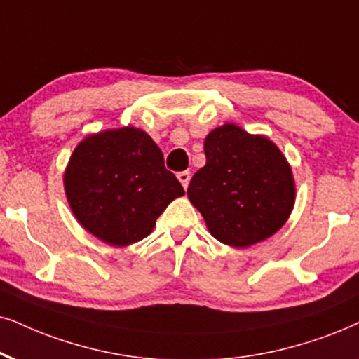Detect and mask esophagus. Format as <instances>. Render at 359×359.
Returning <instances> with one entry per match:
<instances>
[{"label":"esophagus","mask_w":359,"mask_h":359,"mask_svg":"<svg viewBox=\"0 0 359 359\" xmlns=\"http://www.w3.org/2000/svg\"><path fill=\"white\" fill-rule=\"evenodd\" d=\"M177 179L180 180V184H182L184 189H187L189 187V182H190V172L189 170L179 172V174H177Z\"/></svg>","instance_id":"34e87169"}]
</instances>
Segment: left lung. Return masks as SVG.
<instances>
[{
  "mask_svg": "<svg viewBox=\"0 0 359 359\" xmlns=\"http://www.w3.org/2000/svg\"><path fill=\"white\" fill-rule=\"evenodd\" d=\"M207 162L187 189L219 242L247 248L278 232L293 210L297 189L287 157L265 135L235 124L210 130L203 140Z\"/></svg>",
  "mask_w": 359,
  "mask_h": 359,
  "instance_id": "obj_1",
  "label": "left lung"
}]
</instances>
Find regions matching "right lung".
I'll return each mask as SVG.
<instances>
[{"label": "right lung", "instance_id": "right-lung-1", "mask_svg": "<svg viewBox=\"0 0 359 359\" xmlns=\"http://www.w3.org/2000/svg\"><path fill=\"white\" fill-rule=\"evenodd\" d=\"M65 192L83 229L112 247H127L152 232L184 189L151 135L126 126L81 140L65 170Z\"/></svg>", "mask_w": 359, "mask_h": 359}]
</instances>
